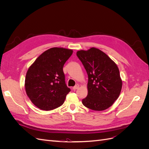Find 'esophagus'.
I'll use <instances>...</instances> for the list:
<instances>
[{
  "mask_svg": "<svg viewBox=\"0 0 149 149\" xmlns=\"http://www.w3.org/2000/svg\"><path fill=\"white\" fill-rule=\"evenodd\" d=\"M79 87V84H76V85H75L74 86L73 88V90H76V89H77Z\"/></svg>",
  "mask_w": 149,
  "mask_h": 149,
  "instance_id": "esophagus-1",
  "label": "esophagus"
}]
</instances>
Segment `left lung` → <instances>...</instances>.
<instances>
[{"instance_id": "left-lung-1", "label": "left lung", "mask_w": 149, "mask_h": 149, "mask_svg": "<svg viewBox=\"0 0 149 149\" xmlns=\"http://www.w3.org/2000/svg\"><path fill=\"white\" fill-rule=\"evenodd\" d=\"M76 55L88 76V93L82 100L83 104L94 111L107 109L121 91L123 82L118 66L106 53L96 48L79 50Z\"/></svg>"}]
</instances>
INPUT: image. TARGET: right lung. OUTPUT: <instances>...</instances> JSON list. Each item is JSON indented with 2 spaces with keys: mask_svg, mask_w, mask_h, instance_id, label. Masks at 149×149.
<instances>
[{
  "mask_svg": "<svg viewBox=\"0 0 149 149\" xmlns=\"http://www.w3.org/2000/svg\"><path fill=\"white\" fill-rule=\"evenodd\" d=\"M72 53V49L52 48L40 55L30 66L25 77V91L39 109L50 111L65 102L71 89L66 84L63 68Z\"/></svg>",
  "mask_w": 149,
  "mask_h": 149,
  "instance_id": "add662e5",
  "label": "right lung"
}]
</instances>
